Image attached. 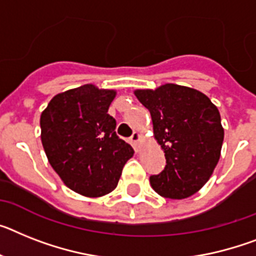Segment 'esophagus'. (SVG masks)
Instances as JSON below:
<instances>
[{
    "label": "esophagus",
    "mask_w": 256,
    "mask_h": 256,
    "mask_svg": "<svg viewBox=\"0 0 256 256\" xmlns=\"http://www.w3.org/2000/svg\"><path fill=\"white\" fill-rule=\"evenodd\" d=\"M139 142H140V134H139V132H134V134L130 136V143L136 148V151L139 150Z\"/></svg>",
    "instance_id": "34e87169"
}]
</instances>
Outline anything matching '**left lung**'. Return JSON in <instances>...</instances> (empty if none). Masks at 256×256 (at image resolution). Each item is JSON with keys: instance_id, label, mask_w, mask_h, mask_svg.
Segmentation results:
<instances>
[{"instance_id": "8db88e82", "label": "left lung", "mask_w": 256, "mask_h": 256, "mask_svg": "<svg viewBox=\"0 0 256 256\" xmlns=\"http://www.w3.org/2000/svg\"><path fill=\"white\" fill-rule=\"evenodd\" d=\"M134 94L151 113L154 139L166 158L164 170L150 177L152 188L169 199L194 195L220 158L224 128L218 106L200 91L173 83Z\"/></svg>"}]
</instances>
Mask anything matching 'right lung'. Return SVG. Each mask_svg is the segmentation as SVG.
<instances>
[{
    "mask_svg": "<svg viewBox=\"0 0 256 256\" xmlns=\"http://www.w3.org/2000/svg\"><path fill=\"white\" fill-rule=\"evenodd\" d=\"M116 94L80 86L56 95L40 117L49 164L68 188L88 198L114 190L134 154L132 146L117 136L116 120L108 114Z\"/></svg>",
    "mask_w": 256,
    "mask_h": 256,
    "instance_id": "1",
    "label": "right lung"
}]
</instances>
